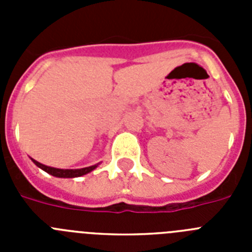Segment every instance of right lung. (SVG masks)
Returning <instances> with one entry per match:
<instances>
[{
    "label": "right lung",
    "instance_id": "obj_1",
    "mask_svg": "<svg viewBox=\"0 0 252 252\" xmlns=\"http://www.w3.org/2000/svg\"><path fill=\"white\" fill-rule=\"evenodd\" d=\"M34 161V164L36 166H39L40 169H43L44 171L49 173L53 177L57 178H77V177H82V175H86L88 173H91L92 170H94L97 168V165H92L88 166V168H82V169H58V168H51V166H46L41 162L36 161V160L31 159Z\"/></svg>",
    "mask_w": 252,
    "mask_h": 252
}]
</instances>
